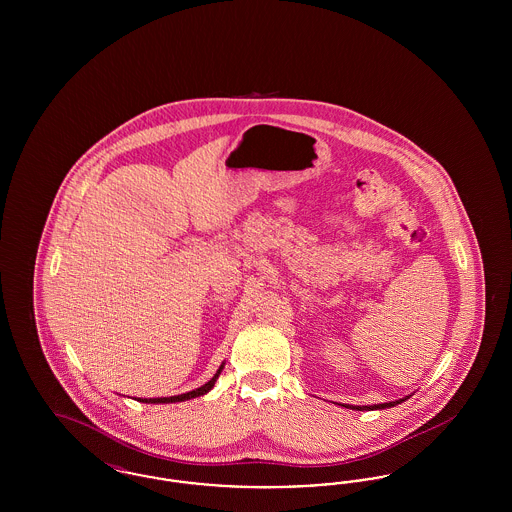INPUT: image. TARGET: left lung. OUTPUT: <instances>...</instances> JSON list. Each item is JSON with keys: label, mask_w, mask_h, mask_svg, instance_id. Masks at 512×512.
<instances>
[{"label": "left lung", "mask_w": 512, "mask_h": 512, "mask_svg": "<svg viewBox=\"0 0 512 512\" xmlns=\"http://www.w3.org/2000/svg\"><path fill=\"white\" fill-rule=\"evenodd\" d=\"M405 399H409V395H405L403 399H395V401H390V403H378V405H341V407H345V409H353V411H378V409H390V407H395V405H399V403H403Z\"/></svg>", "instance_id": "1"}]
</instances>
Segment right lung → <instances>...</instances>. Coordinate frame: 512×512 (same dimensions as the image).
<instances>
[{
	"instance_id": "right-lung-1",
	"label": "right lung",
	"mask_w": 512,
	"mask_h": 512,
	"mask_svg": "<svg viewBox=\"0 0 512 512\" xmlns=\"http://www.w3.org/2000/svg\"><path fill=\"white\" fill-rule=\"evenodd\" d=\"M222 368H224V363L219 366V370L215 372V376H213L207 384H203L201 388H197V390L188 391V393H180V395H172V397H153V399H142V397H140L138 401H140V403H180V401H188V399H194V397H199V395H205V393H209V391L213 390V386H215V382H217Z\"/></svg>"
}]
</instances>
